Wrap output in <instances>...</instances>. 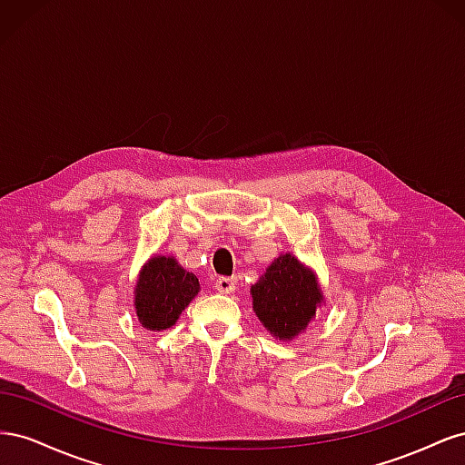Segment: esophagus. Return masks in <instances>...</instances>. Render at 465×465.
Segmentation results:
<instances>
[{
  "instance_id": "esophagus-1",
  "label": "esophagus",
  "mask_w": 465,
  "mask_h": 465,
  "mask_svg": "<svg viewBox=\"0 0 465 465\" xmlns=\"http://www.w3.org/2000/svg\"><path fill=\"white\" fill-rule=\"evenodd\" d=\"M213 285H215V289H217L219 292H223V294H229V292L234 291V281H232L231 277H217Z\"/></svg>"
}]
</instances>
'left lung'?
I'll list each match as a JSON object with an SVG mask.
<instances>
[{"label":"left lung","mask_w":465,"mask_h":465,"mask_svg":"<svg viewBox=\"0 0 465 465\" xmlns=\"http://www.w3.org/2000/svg\"><path fill=\"white\" fill-rule=\"evenodd\" d=\"M254 312L279 340L299 335L316 314L322 294L314 275L291 254L279 256L252 287Z\"/></svg>","instance_id":"8db88e82"}]
</instances>
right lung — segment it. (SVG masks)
<instances>
[{
    "mask_svg": "<svg viewBox=\"0 0 465 465\" xmlns=\"http://www.w3.org/2000/svg\"><path fill=\"white\" fill-rule=\"evenodd\" d=\"M200 292V281L176 263L174 258H153L139 275L135 312L147 330H166Z\"/></svg>",
    "mask_w": 465,
    "mask_h": 465,
    "instance_id": "obj_1",
    "label": "right lung"
}]
</instances>
